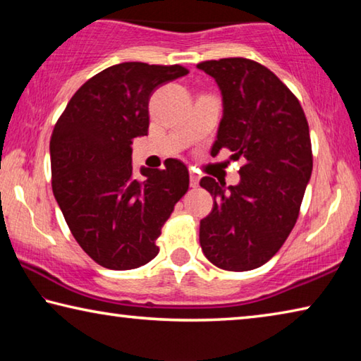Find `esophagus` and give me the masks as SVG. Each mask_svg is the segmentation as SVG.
Wrapping results in <instances>:
<instances>
[{"instance_id": "1", "label": "esophagus", "mask_w": 361, "mask_h": 361, "mask_svg": "<svg viewBox=\"0 0 361 361\" xmlns=\"http://www.w3.org/2000/svg\"><path fill=\"white\" fill-rule=\"evenodd\" d=\"M199 180H200V175L199 173L189 172V185H191V188H197L199 186Z\"/></svg>"}]
</instances>
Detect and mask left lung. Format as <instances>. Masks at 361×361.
<instances>
[{"label":"left lung","instance_id":"1","mask_svg":"<svg viewBox=\"0 0 361 361\" xmlns=\"http://www.w3.org/2000/svg\"><path fill=\"white\" fill-rule=\"evenodd\" d=\"M197 68L215 78L223 94L212 154L226 148L245 159L237 186L200 180L215 199L200 219V247L216 267L252 271L279 252L296 224L314 164L309 124L296 95L264 65L231 57Z\"/></svg>","mask_w":361,"mask_h":361}]
</instances>
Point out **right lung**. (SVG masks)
Here are the masks:
<instances>
[{
    "mask_svg": "<svg viewBox=\"0 0 361 361\" xmlns=\"http://www.w3.org/2000/svg\"><path fill=\"white\" fill-rule=\"evenodd\" d=\"M181 65L126 62L85 81L60 114L51 137L52 191L73 237L113 271L149 262L162 226L189 188L188 167L132 169L133 138L148 135L149 97L188 75Z\"/></svg>",
    "mask_w": 361,
    "mask_h": 361,
    "instance_id": "1",
    "label": "right lung"
}]
</instances>
